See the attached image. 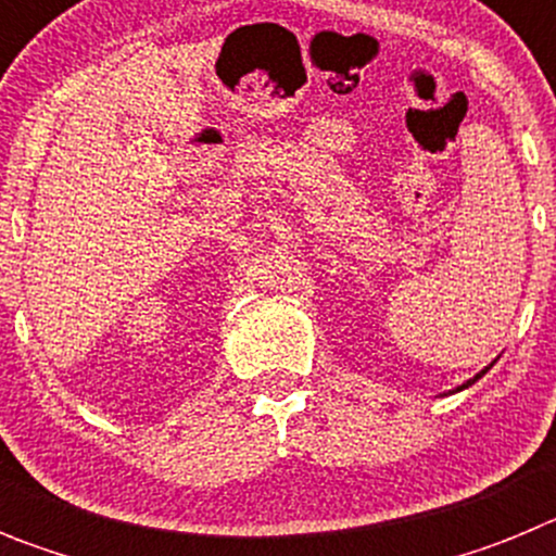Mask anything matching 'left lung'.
Here are the masks:
<instances>
[{"instance_id":"8db88e82","label":"left lung","mask_w":556,"mask_h":556,"mask_svg":"<svg viewBox=\"0 0 556 556\" xmlns=\"http://www.w3.org/2000/svg\"><path fill=\"white\" fill-rule=\"evenodd\" d=\"M490 367H493V365H490ZM490 367H484V370H481V372H476V376H473V378H470V381H465V384H462V387H456V390H454V392H459V390H468V387H470V384H476V381H479V378H481V376H484V372H488V370H490Z\"/></svg>"}]
</instances>
